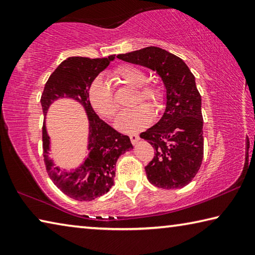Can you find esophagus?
I'll list each match as a JSON object with an SVG mask.
<instances>
[{"label":"esophagus","mask_w":255,"mask_h":255,"mask_svg":"<svg viewBox=\"0 0 255 255\" xmlns=\"http://www.w3.org/2000/svg\"><path fill=\"white\" fill-rule=\"evenodd\" d=\"M130 137V140H131V143H132V145H135V144H137L138 141L140 140V138H139V136L138 135H135V133H132V135H130L129 136Z\"/></svg>","instance_id":"1"}]
</instances>
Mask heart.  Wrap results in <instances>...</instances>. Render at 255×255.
<instances>
[{
	"instance_id": "b5f03b06",
	"label": "heart",
	"mask_w": 255,
	"mask_h": 255,
	"mask_svg": "<svg viewBox=\"0 0 255 255\" xmlns=\"http://www.w3.org/2000/svg\"><path fill=\"white\" fill-rule=\"evenodd\" d=\"M112 79L120 84L135 89L136 94L133 96L132 105L144 102L154 110L161 106L163 99L162 88L157 84L148 83L147 74L140 67L129 64L120 65L112 73ZM89 99L94 110L105 118H112L118 110L111 86L101 77H98L92 82L89 90ZM150 120L152 112L148 108L137 106L122 112L116 119L115 126L122 132L137 133L143 130Z\"/></svg>"
}]
</instances>
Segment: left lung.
<instances>
[{"instance_id":"left-lung-1","label":"left lung","mask_w":255,"mask_h":255,"mask_svg":"<svg viewBox=\"0 0 255 255\" xmlns=\"http://www.w3.org/2000/svg\"><path fill=\"white\" fill-rule=\"evenodd\" d=\"M117 57L156 72L165 88V110L161 119L141 132L154 148L145 167L150 183L162 189H180L191 182L204 157V119L195 76L182 59L158 47Z\"/></svg>"}]
</instances>
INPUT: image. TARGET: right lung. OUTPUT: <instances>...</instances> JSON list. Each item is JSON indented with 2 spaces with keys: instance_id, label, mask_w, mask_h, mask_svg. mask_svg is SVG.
Listing matches in <instances>:
<instances>
[{
  "instance_id": "1",
  "label": "right lung",
  "mask_w": 255,
  "mask_h": 255,
  "mask_svg": "<svg viewBox=\"0 0 255 255\" xmlns=\"http://www.w3.org/2000/svg\"><path fill=\"white\" fill-rule=\"evenodd\" d=\"M116 55L105 58L68 57L49 76L40 99L45 117L58 99H72L83 108L89 120L88 155L80 165L63 171L49 157L50 137L46 122L42 126L44 158L49 178L60 191L72 199L90 201L105 195L115 183L116 163L119 156L133 148L130 139L99 118L89 99L92 82L109 66Z\"/></svg>"
}]
</instances>
